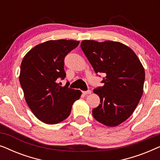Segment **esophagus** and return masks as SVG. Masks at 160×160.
Masks as SVG:
<instances>
[{
    "instance_id": "1",
    "label": "esophagus",
    "mask_w": 160,
    "mask_h": 160,
    "mask_svg": "<svg viewBox=\"0 0 160 160\" xmlns=\"http://www.w3.org/2000/svg\"><path fill=\"white\" fill-rule=\"evenodd\" d=\"M91 90H87V91H84V92H82V93L84 94V95H89V94H91Z\"/></svg>"
}]
</instances>
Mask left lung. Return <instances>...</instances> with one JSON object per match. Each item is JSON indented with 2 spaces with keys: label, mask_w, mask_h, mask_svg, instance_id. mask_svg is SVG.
<instances>
[{
  "label": "left lung",
  "mask_w": 160,
  "mask_h": 160,
  "mask_svg": "<svg viewBox=\"0 0 160 160\" xmlns=\"http://www.w3.org/2000/svg\"><path fill=\"white\" fill-rule=\"evenodd\" d=\"M81 48L95 73L106 74L103 86L93 90L100 99L93 117L106 126L119 125L132 114L143 95V65L130 47L117 41L84 40Z\"/></svg>",
  "instance_id": "obj_1"
}]
</instances>
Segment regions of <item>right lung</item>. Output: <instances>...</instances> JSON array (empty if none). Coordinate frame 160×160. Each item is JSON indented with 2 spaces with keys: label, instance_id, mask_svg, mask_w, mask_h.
I'll return each mask as SVG.
<instances>
[{
  "label": "right lung",
  "instance_id": "1",
  "mask_svg": "<svg viewBox=\"0 0 160 160\" xmlns=\"http://www.w3.org/2000/svg\"><path fill=\"white\" fill-rule=\"evenodd\" d=\"M79 41L50 40L36 45L24 57L21 63L19 82L26 102L32 113L43 123L55 124L67 119L72 106L82 92L61 87L65 57L78 47Z\"/></svg>",
  "mask_w": 160,
  "mask_h": 160
}]
</instances>
